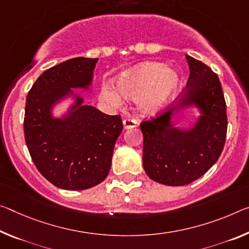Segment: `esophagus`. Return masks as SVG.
Here are the masks:
<instances>
[{
  "mask_svg": "<svg viewBox=\"0 0 249 249\" xmlns=\"http://www.w3.org/2000/svg\"><path fill=\"white\" fill-rule=\"evenodd\" d=\"M123 124H124V128H132V127H135L137 125V121L134 120V118L127 117L123 121Z\"/></svg>",
  "mask_w": 249,
  "mask_h": 249,
  "instance_id": "obj_1",
  "label": "esophagus"
}]
</instances>
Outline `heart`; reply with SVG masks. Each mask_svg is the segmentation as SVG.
Instances as JSON below:
<instances>
[{"label": "heart", "instance_id": "obj_1", "mask_svg": "<svg viewBox=\"0 0 249 249\" xmlns=\"http://www.w3.org/2000/svg\"><path fill=\"white\" fill-rule=\"evenodd\" d=\"M178 86L177 74L161 63H144L116 83L118 94L126 98L137 97L139 108L147 115L160 112L175 95ZM105 97L110 103H120V97L112 89L106 90Z\"/></svg>", "mask_w": 249, "mask_h": 249}]
</instances>
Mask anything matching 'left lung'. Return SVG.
<instances>
[{
  "label": "left lung",
  "mask_w": 249,
  "mask_h": 249,
  "mask_svg": "<svg viewBox=\"0 0 249 249\" xmlns=\"http://www.w3.org/2000/svg\"><path fill=\"white\" fill-rule=\"evenodd\" d=\"M186 60L191 73L179 106H198L202 116L197 124L185 132L173 128L171 112L141 123L146 174L168 186H183L203 176L219 159L227 134L226 102L218 76L203 62L188 55Z\"/></svg>",
  "instance_id": "1"
}]
</instances>
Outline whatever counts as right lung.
<instances>
[{
  "instance_id": "1",
  "label": "right lung",
  "mask_w": 249,
  "mask_h": 249,
  "mask_svg": "<svg viewBox=\"0 0 249 249\" xmlns=\"http://www.w3.org/2000/svg\"><path fill=\"white\" fill-rule=\"evenodd\" d=\"M98 58L75 57L46 70L26 97L25 143L38 172L55 186L83 191L108 175L114 146L123 129L121 115H107L76 98L64 120L51 116L71 89H86Z\"/></svg>"
}]
</instances>
